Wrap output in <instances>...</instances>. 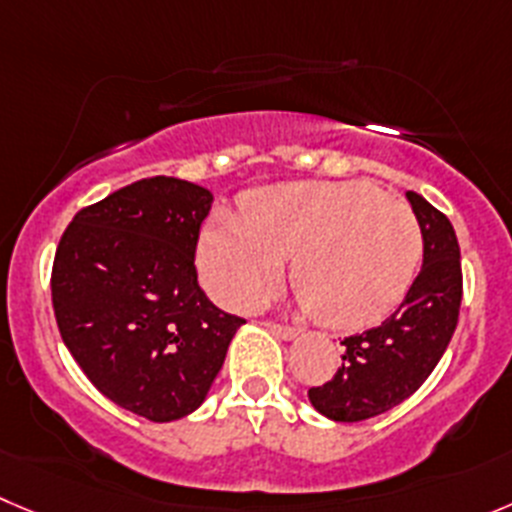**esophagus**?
<instances>
[{
    "instance_id": "esophagus-1",
    "label": "esophagus",
    "mask_w": 512,
    "mask_h": 512,
    "mask_svg": "<svg viewBox=\"0 0 512 512\" xmlns=\"http://www.w3.org/2000/svg\"><path fill=\"white\" fill-rule=\"evenodd\" d=\"M266 326H269L271 332H274L276 337H281V339H296V337H299V329H296V326L276 324V321H266Z\"/></svg>"
}]
</instances>
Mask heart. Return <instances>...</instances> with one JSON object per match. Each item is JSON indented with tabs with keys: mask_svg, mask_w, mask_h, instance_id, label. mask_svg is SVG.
I'll return each mask as SVG.
<instances>
[{
	"mask_svg": "<svg viewBox=\"0 0 512 512\" xmlns=\"http://www.w3.org/2000/svg\"><path fill=\"white\" fill-rule=\"evenodd\" d=\"M420 251L412 208L369 183H284L248 193L241 216L208 223L201 269L223 304L253 306L294 256L291 284L309 314L334 329H359L399 304Z\"/></svg>",
	"mask_w": 512,
	"mask_h": 512,
	"instance_id": "b5f03b06",
	"label": "heart"
}]
</instances>
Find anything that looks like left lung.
Listing matches in <instances>:
<instances>
[{
	"instance_id": "left-lung-1",
	"label": "left lung",
	"mask_w": 512,
	"mask_h": 512,
	"mask_svg": "<svg viewBox=\"0 0 512 512\" xmlns=\"http://www.w3.org/2000/svg\"><path fill=\"white\" fill-rule=\"evenodd\" d=\"M422 231V269L392 316L344 339L342 367L309 389L311 405L334 422H359L397 407L422 387L445 354L462 301L460 246L450 218L407 193Z\"/></svg>"
}]
</instances>
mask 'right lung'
<instances>
[{
  "instance_id": "add662e5",
  "label": "right lung",
  "mask_w": 512,
  "mask_h": 512,
  "mask_svg": "<svg viewBox=\"0 0 512 512\" xmlns=\"http://www.w3.org/2000/svg\"><path fill=\"white\" fill-rule=\"evenodd\" d=\"M211 203L196 183L153 175L80 208L57 243L50 286L62 342L107 399L150 422L201 407L246 321L198 284Z\"/></svg>"
}]
</instances>
